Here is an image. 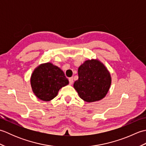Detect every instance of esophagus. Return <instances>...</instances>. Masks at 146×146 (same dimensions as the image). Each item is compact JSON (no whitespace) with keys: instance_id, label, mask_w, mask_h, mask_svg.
Segmentation results:
<instances>
[{"instance_id":"obj_1","label":"esophagus","mask_w":146,"mask_h":146,"mask_svg":"<svg viewBox=\"0 0 146 146\" xmlns=\"http://www.w3.org/2000/svg\"><path fill=\"white\" fill-rule=\"evenodd\" d=\"M73 82V78L72 77H71V78H69V83H70V85H72V83Z\"/></svg>"}]
</instances>
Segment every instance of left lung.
<instances>
[{
  "mask_svg": "<svg viewBox=\"0 0 146 146\" xmlns=\"http://www.w3.org/2000/svg\"><path fill=\"white\" fill-rule=\"evenodd\" d=\"M78 80L74 83L73 87L82 100L94 102L106 96L111 78L110 72L100 61L97 59L85 61L78 68Z\"/></svg>",
  "mask_w": 146,
  "mask_h": 146,
  "instance_id": "left-lung-1",
  "label": "left lung"
}]
</instances>
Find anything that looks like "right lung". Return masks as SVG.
I'll list each match as a JSON object with an SVG mask.
<instances>
[{
  "instance_id": "obj_1",
  "label": "right lung",
  "mask_w": 146,
  "mask_h": 146,
  "mask_svg": "<svg viewBox=\"0 0 146 146\" xmlns=\"http://www.w3.org/2000/svg\"><path fill=\"white\" fill-rule=\"evenodd\" d=\"M30 81L34 94L45 102L52 100L62 87L69 84L63 71L49 62L35 68Z\"/></svg>"
}]
</instances>
